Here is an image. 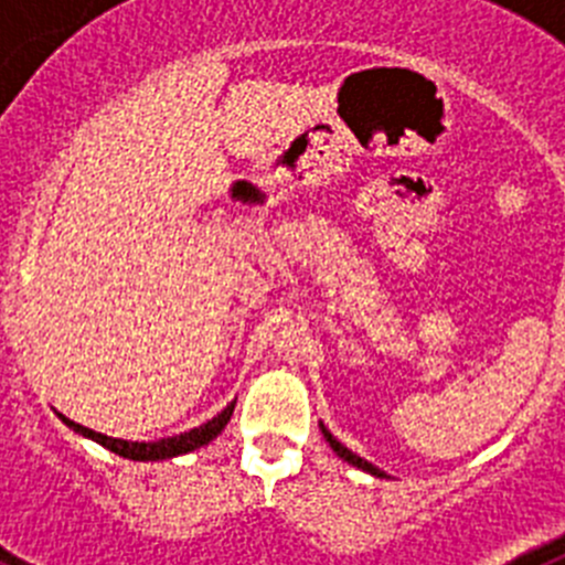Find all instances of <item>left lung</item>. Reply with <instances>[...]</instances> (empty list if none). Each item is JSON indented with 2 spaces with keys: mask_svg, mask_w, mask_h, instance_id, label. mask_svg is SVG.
Listing matches in <instances>:
<instances>
[{
  "mask_svg": "<svg viewBox=\"0 0 565 565\" xmlns=\"http://www.w3.org/2000/svg\"><path fill=\"white\" fill-rule=\"evenodd\" d=\"M319 427H322V436H326V441L331 444V450L337 452V456L342 458V461H348V463H351V467L362 469V472H371V476H376V478H391V476H387V472H382V469H379V467H373L371 461H364V458H359L356 452L348 450V447H344V444L339 441V438H333L331 433H328L326 424H319Z\"/></svg>",
  "mask_w": 565,
  "mask_h": 565,
  "instance_id": "left-lung-1",
  "label": "left lung"
}]
</instances>
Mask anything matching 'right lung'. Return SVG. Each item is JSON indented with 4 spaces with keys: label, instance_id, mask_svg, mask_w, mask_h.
Returning a JSON list of instances; mask_svg holds the SVG:
<instances>
[{
    "label": "right lung",
    "instance_id": "obj_1",
    "mask_svg": "<svg viewBox=\"0 0 565 565\" xmlns=\"http://www.w3.org/2000/svg\"><path fill=\"white\" fill-rule=\"evenodd\" d=\"M234 404H237V398H234V402H228L226 407L217 413V416L209 418V422L201 424V427L181 433V436L158 438V441H124V438L104 436V433H96V430H89V427H82V424L70 422V418L62 416V413H58V418L67 424L70 430L78 433V436H84V438H89V441L102 444V447H107V450L115 452V456L129 458V461H163V458H178V456H186V452L201 450V447H206L209 441H214V438L226 430L228 418H232V413H234Z\"/></svg>",
    "mask_w": 565,
    "mask_h": 565
}]
</instances>
